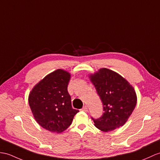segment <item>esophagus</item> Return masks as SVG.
I'll use <instances>...</instances> for the list:
<instances>
[{
  "instance_id": "esophagus-1",
  "label": "esophagus",
  "mask_w": 160,
  "mask_h": 160,
  "mask_svg": "<svg viewBox=\"0 0 160 160\" xmlns=\"http://www.w3.org/2000/svg\"><path fill=\"white\" fill-rule=\"evenodd\" d=\"M82 111H84V112H88V108H87V106H84L82 108Z\"/></svg>"
}]
</instances>
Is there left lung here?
Returning <instances> with one entry per match:
<instances>
[{"instance_id": "8db88e82", "label": "left lung", "mask_w": 160, "mask_h": 160, "mask_svg": "<svg viewBox=\"0 0 160 160\" xmlns=\"http://www.w3.org/2000/svg\"><path fill=\"white\" fill-rule=\"evenodd\" d=\"M103 103L102 117L92 118L95 126L108 132L122 127L137 103L134 88L124 78L112 70L102 68L89 76Z\"/></svg>"}]
</instances>
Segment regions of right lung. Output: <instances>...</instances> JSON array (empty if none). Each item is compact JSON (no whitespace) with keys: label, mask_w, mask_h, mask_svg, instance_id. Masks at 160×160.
I'll list each match as a JSON object with an SVG mask.
<instances>
[{"label":"right lung","mask_w":160,"mask_h":160,"mask_svg":"<svg viewBox=\"0 0 160 160\" xmlns=\"http://www.w3.org/2000/svg\"><path fill=\"white\" fill-rule=\"evenodd\" d=\"M70 73L57 69L47 75L33 87L28 103L35 119L47 130L61 133L72 124L79 112L72 106L68 91Z\"/></svg>","instance_id":"add662e5"}]
</instances>
